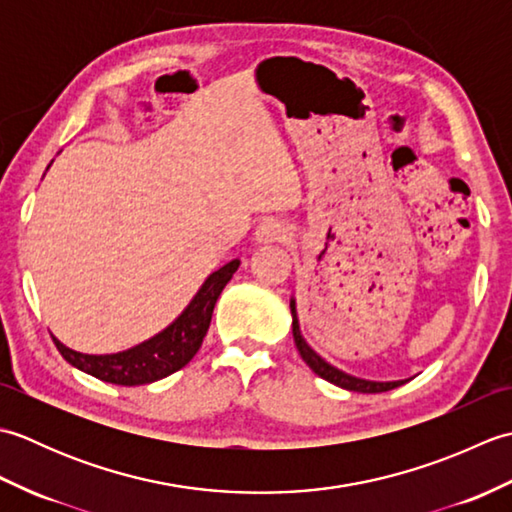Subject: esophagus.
Masks as SVG:
<instances>
[{"instance_id": "esophagus-1", "label": "esophagus", "mask_w": 512, "mask_h": 512, "mask_svg": "<svg viewBox=\"0 0 512 512\" xmlns=\"http://www.w3.org/2000/svg\"><path fill=\"white\" fill-rule=\"evenodd\" d=\"M288 235V228L277 222V220H266L257 226L255 231V242L259 244H275L281 242V239H286Z\"/></svg>"}]
</instances>
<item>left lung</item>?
Masks as SVG:
<instances>
[{
    "label": "left lung",
    "instance_id": "left-lung-1",
    "mask_svg": "<svg viewBox=\"0 0 512 512\" xmlns=\"http://www.w3.org/2000/svg\"><path fill=\"white\" fill-rule=\"evenodd\" d=\"M290 314H292V336H295V343H297V350L301 354L303 361L312 369L314 374L321 376L323 380H328V383L347 389V391H358V394H380V391H389V389H396L400 385L407 383L405 380H367V378H356L352 374H345L343 369L330 365L325 358H321L317 352L312 350L308 345V341L303 339L301 328H299V317H297V301L295 297L290 299Z\"/></svg>",
    "mask_w": 512,
    "mask_h": 512
}]
</instances>
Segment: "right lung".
Segmentation results:
<instances>
[{"label": "right lung", "mask_w": 512, "mask_h": 512, "mask_svg": "<svg viewBox=\"0 0 512 512\" xmlns=\"http://www.w3.org/2000/svg\"><path fill=\"white\" fill-rule=\"evenodd\" d=\"M237 268L239 259L217 268L215 273L204 279V284L176 321L151 339L129 347V350L116 354H81L65 347L57 336H52V341L72 367L103 380V383L123 387L156 383V380L178 372L200 350L204 336L209 332L217 297Z\"/></svg>", "instance_id": "right-lung-1"}]
</instances>
